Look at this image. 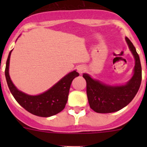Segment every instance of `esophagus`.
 <instances>
[{
	"mask_svg": "<svg viewBox=\"0 0 147 147\" xmlns=\"http://www.w3.org/2000/svg\"><path fill=\"white\" fill-rule=\"evenodd\" d=\"M84 69H85V68H84L83 66H79V67H78V72H79V73H80V74H82V72H84V70H85Z\"/></svg>",
	"mask_w": 147,
	"mask_h": 147,
	"instance_id": "obj_1",
	"label": "esophagus"
}]
</instances>
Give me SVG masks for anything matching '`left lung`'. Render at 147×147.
<instances>
[{
    "label": "left lung",
    "instance_id": "obj_1",
    "mask_svg": "<svg viewBox=\"0 0 147 147\" xmlns=\"http://www.w3.org/2000/svg\"><path fill=\"white\" fill-rule=\"evenodd\" d=\"M135 59L132 78L125 85H106L92 79L87 74L82 77L87 82V94L90 107L97 113H111L119 111L131 102L137 94L142 82V66L139 55L128 38H125Z\"/></svg>",
    "mask_w": 147,
    "mask_h": 147
}]
</instances>
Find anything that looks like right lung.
<instances>
[{
	"mask_svg": "<svg viewBox=\"0 0 147 147\" xmlns=\"http://www.w3.org/2000/svg\"><path fill=\"white\" fill-rule=\"evenodd\" d=\"M11 52L12 50L7 59L5 75L10 92L19 105L30 113L42 117L53 116L63 110L67 102L71 83L74 78L79 76V73L76 71L70 72L42 94L28 95L19 91L10 78L8 69Z\"/></svg>",
	"mask_w": 147,
	"mask_h": 147,
	"instance_id": "obj_1",
	"label": "right lung"
}]
</instances>
